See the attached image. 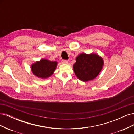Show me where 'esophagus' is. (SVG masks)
Masks as SVG:
<instances>
[{
  "instance_id": "34e87169",
  "label": "esophagus",
  "mask_w": 134,
  "mask_h": 134,
  "mask_svg": "<svg viewBox=\"0 0 134 134\" xmlns=\"http://www.w3.org/2000/svg\"><path fill=\"white\" fill-rule=\"evenodd\" d=\"M62 63H63V64H68V61L66 60H62Z\"/></svg>"
}]
</instances>
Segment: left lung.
Returning a JSON list of instances; mask_svg holds the SVG:
<instances>
[{
    "instance_id": "8db88e82",
    "label": "left lung",
    "mask_w": 134,
    "mask_h": 134,
    "mask_svg": "<svg viewBox=\"0 0 134 134\" xmlns=\"http://www.w3.org/2000/svg\"><path fill=\"white\" fill-rule=\"evenodd\" d=\"M103 65L102 58L95 54H81L76 58L74 72L83 82L94 79L99 74Z\"/></svg>"
}]
</instances>
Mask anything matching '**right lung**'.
<instances>
[{
    "label": "right lung",
    "instance_id": "add662e5",
    "mask_svg": "<svg viewBox=\"0 0 134 134\" xmlns=\"http://www.w3.org/2000/svg\"><path fill=\"white\" fill-rule=\"evenodd\" d=\"M56 62H51L46 59H41L37 62L31 66L32 72L39 78H46L50 76L56 69Z\"/></svg>",
    "mask_w": 134,
    "mask_h": 134
}]
</instances>
